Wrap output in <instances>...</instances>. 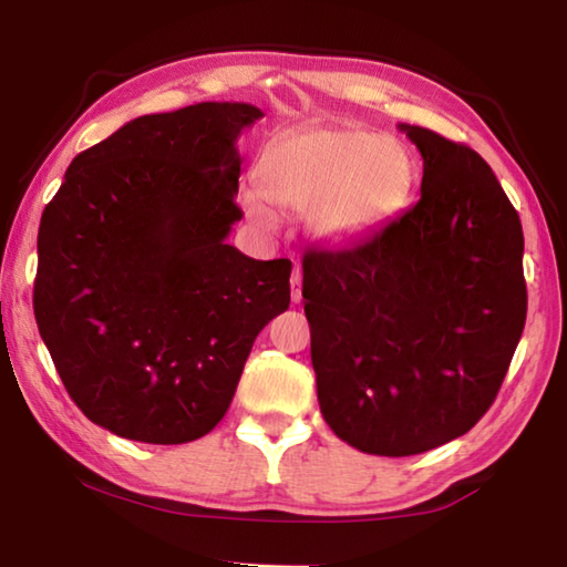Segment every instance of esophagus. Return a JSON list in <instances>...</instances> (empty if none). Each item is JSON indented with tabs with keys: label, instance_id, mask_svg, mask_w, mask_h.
<instances>
[{
	"label": "esophagus",
	"instance_id": "34e87169",
	"mask_svg": "<svg viewBox=\"0 0 567 567\" xmlns=\"http://www.w3.org/2000/svg\"><path fill=\"white\" fill-rule=\"evenodd\" d=\"M290 297H292V302H300L302 300V272H300V267H295V270H292Z\"/></svg>",
	"mask_w": 567,
	"mask_h": 567
}]
</instances>
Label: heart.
I'll use <instances>...</instances> for the list:
<instances>
[{
  "label": "heart",
  "mask_w": 567,
  "mask_h": 567,
  "mask_svg": "<svg viewBox=\"0 0 567 567\" xmlns=\"http://www.w3.org/2000/svg\"><path fill=\"white\" fill-rule=\"evenodd\" d=\"M260 189L272 205L310 213L307 225L322 243H354L390 223L405 207L415 162L400 140L360 127H312L275 140L260 159ZM247 213L270 225L255 192Z\"/></svg>",
  "instance_id": "b5f03b06"
}]
</instances>
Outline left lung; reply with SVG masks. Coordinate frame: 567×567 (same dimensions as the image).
Here are the masks:
<instances>
[{"mask_svg": "<svg viewBox=\"0 0 567 567\" xmlns=\"http://www.w3.org/2000/svg\"><path fill=\"white\" fill-rule=\"evenodd\" d=\"M422 155L420 199L350 249L302 257L322 417L370 455L465 435L501 390L527 312L523 227L487 162L400 124Z\"/></svg>", "mask_w": 567, "mask_h": 567, "instance_id": "left-lung-1", "label": "left lung"}]
</instances>
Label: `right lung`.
Here are the masks:
<instances>
[{"label": "right lung", "mask_w": 567, "mask_h": 567, "mask_svg": "<svg viewBox=\"0 0 567 567\" xmlns=\"http://www.w3.org/2000/svg\"><path fill=\"white\" fill-rule=\"evenodd\" d=\"M245 102L145 114L80 152L37 237L34 318L94 425L152 445L207 435L252 342L290 307V260L227 245Z\"/></svg>", "instance_id": "obj_1"}]
</instances>
